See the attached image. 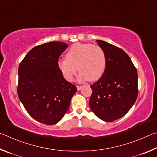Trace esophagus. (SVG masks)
<instances>
[{
  "instance_id": "34e87169",
  "label": "esophagus",
  "mask_w": 157,
  "mask_h": 157,
  "mask_svg": "<svg viewBox=\"0 0 157 157\" xmlns=\"http://www.w3.org/2000/svg\"><path fill=\"white\" fill-rule=\"evenodd\" d=\"M81 87H82L81 86H76V88H77V90H80L81 89Z\"/></svg>"
}]
</instances>
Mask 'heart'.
<instances>
[{
  "label": "heart",
  "mask_w": 157,
  "mask_h": 157,
  "mask_svg": "<svg viewBox=\"0 0 157 157\" xmlns=\"http://www.w3.org/2000/svg\"><path fill=\"white\" fill-rule=\"evenodd\" d=\"M66 59L58 61V67L64 78L72 81L78 70L79 79L94 81L99 79L105 70L106 55L99 46L91 43H75L70 47Z\"/></svg>",
  "instance_id": "obj_1"
}]
</instances>
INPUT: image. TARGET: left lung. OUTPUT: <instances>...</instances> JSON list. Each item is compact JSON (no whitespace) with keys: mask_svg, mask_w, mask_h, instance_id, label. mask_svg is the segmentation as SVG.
Instances as JSON below:
<instances>
[{"mask_svg":"<svg viewBox=\"0 0 157 157\" xmlns=\"http://www.w3.org/2000/svg\"><path fill=\"white\" fill-rule=\"evenodd\" d=\"M97 43L106 55V66L99 80L91 85L89 105L100 119L110 122L128 113L138 97V74L130 58L105 41Z\"/></svg>","mask_w":157,"mask_h":157,"instance_id":"8db88e82","label":"left lung"}]
</instances>
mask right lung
Listing matches in <instances>:
<instances>
[{
    "label": "right lung",
    "instance_id": "obj_1",
    "mask_svg": "<svg viewBox=\"0 0 157 157\" xmlns=\"http://www.w3.org/2000/svg\"><path fill=\"white\" fill-rule=\"evenodd\" d=\"M59 41L32 48L18 67V96L33 119L45 125L59 122L68 110L76 87L65 80L58 67L67 48Z\"/></svg>",
    "mask_w": 157,
    "mask_h": 157
}]
</instances>
